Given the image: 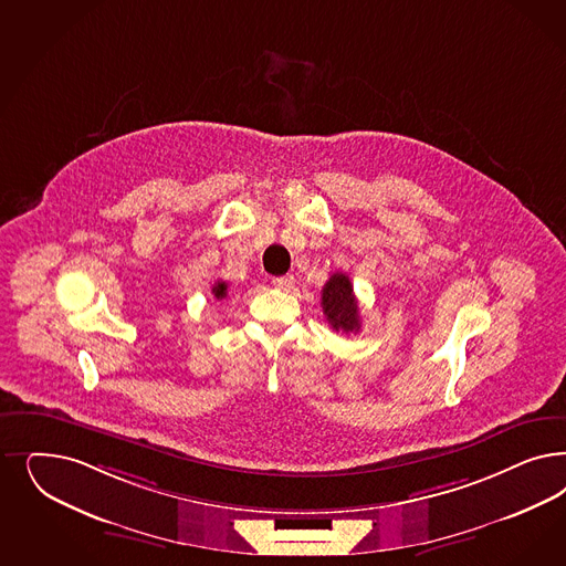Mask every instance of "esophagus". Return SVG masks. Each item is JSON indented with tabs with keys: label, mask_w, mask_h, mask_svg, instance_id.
I'll return each instance as SVG.
<instances>
[{
	"label": "esophagus",
	"mask_w": 566,
	"mask_h": 566,
	"mask_svg": "<svg viewBox=\"0 0 566 566\" xmlns=\"http://www.w3.org/2000/svg\"><path fill=\"white\" fill-rule=\"evenodd\" d=\"M273 285L274 287H276V290H283V292L292 290L293 274H285V276H276V279H273Z\"/></svg>",
	"instance_id": "obj_1"
}]
</instances>
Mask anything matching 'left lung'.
<instances>
[{
	"instance_id": "1",
	"label": "left lung",
	"mask_w": 566,
	"mask_h": 566,
	"mask_svg": "<svg viewBox=\"0 0 566 566\" xmlns=\"http://www.w3.org/2000/svg\"><path fill=\"white\" fill-rule=\"evenodd\" d=\"M321 306L327 316L328 325L335 331H342V333L360 331V308L347 274L333 273L328 276L321 293Z\"/></svg>"
}]
</instances>
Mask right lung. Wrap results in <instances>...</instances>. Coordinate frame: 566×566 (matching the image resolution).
Returning <instances> with one entry per match:
<instances>
[{"label": "right lung", "instance_id": "add662e5", "mask_svg": "<svg viewBox=\"0 0 566 566\" xmlns=\"http://www.w3.org/2000/svg\"><path fill=\"white\" fill-rule=\"evenodd\" d=\"M212 295H214L217 300H224V297H227V283H224V281H217L214 287H212Z\"/></svg>", "mask_w": 566, "mask_h": 566}]
</instances>
